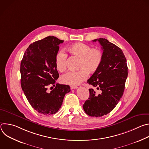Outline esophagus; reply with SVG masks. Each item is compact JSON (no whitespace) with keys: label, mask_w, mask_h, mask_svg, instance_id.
Segmentation results:
<instances>
[{"label":"esophagus","mask_w":149,"mask_h":149,"mask_svg":"<svg viewBox=\"0 0 149 149\" xmlns=\"http://www.w3.org/2000/svg\"><path fill=\"white\" fill-rule=\"evenodd\" d=\"M78 88L77 86H71V89L73 90V89H77Z\"/></svg>","instance_id":"34e87169"}]
</instances>
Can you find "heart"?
Wrapping results in <instances>:
<instances>
[{
    "instance_id": "1",
    "label": "heart",
    "mask_w": 149,
    "mask_h": 149,
    "mask_svg": "<svg viewBox=\"0 0 149 149\" xmlns=\"http://www.w3.org/2000/svg\"><path fill=\"white\" fill-rule=\"evenodd\" d=\"M72 56L79 59L77 71H69L63 74L61 81L62 83L77 86L86 80L88 74L95 73L100 68L103 59V52L99 48H91L89 45L77 42L67 48ZM67 55L63 51L58 52L55 56L56 69L64 71L67 68Z\"/></svg>"
}]
</instances>
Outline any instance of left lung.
I'll return each mask as SVG.
<instances>
[{
	"instance_id": "obj_1",
	"label": "left lung",
	"mask_w": 149,
	"mask_h": 149,
	"mask_svg": "<svg viewBox=\"0 0 149 149\" xmlns=\"http://www.w3.org/2000/svg\"><path fill=\"white\" fill-rule=\"evenodd\" d=\"M102 46L103 59L98 70L87 82L97 88V94L89 89L90 96L83 105L84 110L91 117H101L110 113L123 96L128 75L126 58L122 50L105 38L93 40Z\"/></svg>"
}]
</instances>
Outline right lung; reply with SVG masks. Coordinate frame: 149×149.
<instances>
[{
    "label": "right lung",
    "instance_id": "1",
    "mask_svg": "<svg viewBox=\"0 0 149 149\" xmlns=\"http://www.w3.org/2000/svg\"><path fill=\"white\" fill-rule=\"evenodd\" d=\"M63 42L54 36L36 41L26 49L21 61L22 89L33 109L44 115L58 111L65 95L71 91L68 85L55 81L59 74L55 58ZM51 85L56 87L49 92L47 88Z\"/></svg>",
    "mask_w": 149,
    "mask_h": 149
}]
</instances>
